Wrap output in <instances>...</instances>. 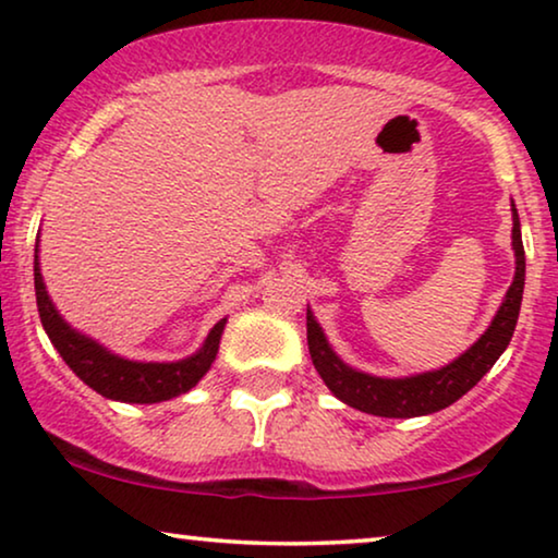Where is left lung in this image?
Returning a JSON list of instances; mask_svg holds the SVG:
<instances>
[{"label":"left lung","instance_id":"8db88e82","mask_svg":"<svg viewBox=\"0 0 558 558\" xmlns=\"http://www.w3.org/2000/svg\"><path fill=\"white\" fill-rule=\"evenodd\" d=\"M513 251H515V277L508 287L502 304L495 312L493 323L480 335L477 342H472L470 350H464L460 357L445 365L439 371L416 373V376L403 378H380L371 373L355 371L353 365L342 363L327 342L323 327L315 315L307 310V345L312 363L325 380V386L338 396L342 403L373 416L388 418H414L426 416L434 411L452 407L457 399H462L477 380L493 368L495 361L508 348L513 338L518 312H521L523 284H525V251L521 239V220L513 205Z\"/></svg>","mask_w":558,"mask_h":558}]
</instances>
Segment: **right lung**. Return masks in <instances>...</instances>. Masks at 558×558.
I'll use <instances>...</instances> for the list:
<instances>
[{
  "mask_svg": "<svg viewBox=\"0 0 558 558\" xmlns=\"http://www.w3.org/2000/svg\"><path fill=\"white\" fill-rule=\"evenodd\" d=\"M37 241H40V235H37ZM37 254H40V246H35V296L37 312H40V323L60 357L68 363V368H71L83 384L94 388L96 393H101L111 401L124 403H159L170 401L180 393H187L190 388H195L197 380L210 371L220 348V335L226 330V317L213 325L203 348L190 357H182V361L172 363L126 361V357L111 353V350L104 348L101 342L78 332L60 317V312L50 300L48 289H45L40 258H37Z\"/></svg>",
  "mask_w": 558,
  "mask_h": 558,
  "instance_id": "obj_1",
  "label": "right lung"
}]
</instances>
